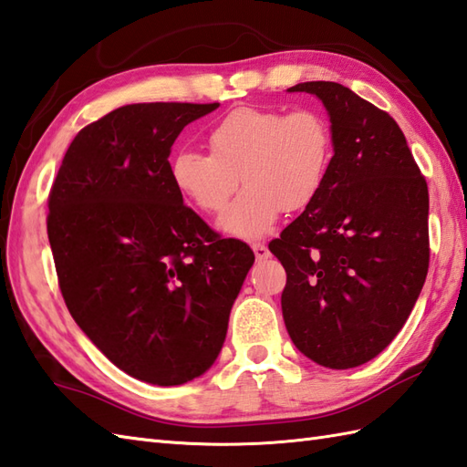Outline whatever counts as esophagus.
I'll use <instances>...</instances> for the list:
<instances>
[{"mask_svg":"<svg viewBox=\"0 0 467 467\" xmlns=\"http://www.w3.org/2000/svg\"><path fill=\"white\" fill-rule=\"evenodd\" d=\"M251 249H253V253H254V256H256V261L269 259L271 253H269V249H266V244H263V243H253Z\"/></svg>","mask_w":467,"mask_h":467,"instance_id":"obj_1","label":"esophagus"}]
</instances>
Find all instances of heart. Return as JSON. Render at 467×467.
Instances as JSON below:
<instances>
[{
	"mask_svg": "<svg viewBox=\"0 0 467 467\" xmlns=\"http://www.w3.org/2000/svg\"><path fill=\"white\" fill-rule=\"evenodd\" d=\"M208 152L178 150L171 181L204 214L223 213L241 182L244 192L221 218L226 233L254 239L285 211L303 213L319 198L333 161L327 118L303 108H234L206 130Z\"/></svg>",
	"mask_w": 467,
	"mask_h": 467,
	"instance_id": "1",
	"label": "heart"
}]
</instances>
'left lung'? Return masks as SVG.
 I'll list each match as a JSON object with an SVG mask.
<instances>
[{
	"instance_id": "8db88e82",
	"label": "left lung",
	"mask_w": 467,
	"mask_h": 467,
	"mask_svg": "<svg viewBox=\"0 0 467 467\" xmlns=\"http://www.w3.org/2000/svg\"><path fill=\"white\" fill-rule=\"evenodd\" d=\"M289 90L321 98L335 154L319 198L269 243L286 271L283 319L303 355L349 369L393 341L421 293L428 182L385 110L337 82Z\"/></svg>"
}]
</instances>
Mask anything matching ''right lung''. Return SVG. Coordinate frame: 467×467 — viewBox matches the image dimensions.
<instances>
[{
  "label": "right lung",
  "instance_id": "1",
  "mask_svg": "<svg viewBox=\"0 0 467 467\" xmlns=\"http://www.w3.org/2000/svg\"><path fill=\"white\" fill-rule=\"evenodd\" d=\"M218 104H130L84 126L47 196V239L69 315L118 369L154 385L202 375L254 263L182 204L168 156Z\"/></svg>",
  "mask_w": 467,
  "mask_h": 467
}]
</instances>
